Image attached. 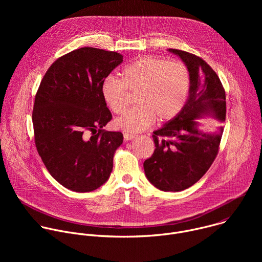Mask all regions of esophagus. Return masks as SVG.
Returning <instances> with one entry per match:
<instances>
[{
  "instance_id": "esophagus-1",
  "label": "esophagus",
  "mask_w": 262,
  "mask_h": 262,
  "mask_svg": "<svg viewBox=\"0 0 262 262\" xmlns=\"http://www.w3.org/2000/svg\"><path fill=\"white\" fill-rule=\"evenodd\" d=\"M137 136L136 135H133V134H127V133H124L123 134V138L125 141H130L133 139H135Z\"/></svg>"
}]
</instances>
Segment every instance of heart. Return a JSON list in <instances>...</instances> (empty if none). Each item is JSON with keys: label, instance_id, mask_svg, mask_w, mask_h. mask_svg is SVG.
<instances>
[{"label": "heart", "instance_id": "obj_1", "mask_svg": "<svg viewBox=\"0 0 262 262\" xmlns=\"http://www.w3.org/2000/svg\"><path fill=\"white\" fill-rule=\"evenodd\" d=\"M190 88V73L180 62L145 56L123 69V79L108 74L101 83L104 102L121 113L127 106V91L141 89L139 105L127 110L114 121L118 129L136 134L150 126L155 119L167 122L182 110Z\"/></svg>", "mask_w": 262, "mask_h": 262}]
</instances>
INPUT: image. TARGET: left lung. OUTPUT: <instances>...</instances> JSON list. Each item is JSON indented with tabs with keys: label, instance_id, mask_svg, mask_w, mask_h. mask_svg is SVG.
<instances>
[{
	"label": "left lung",
	"instance_id": "left-lung-1",
	"mask_svg": "<svg viewBox=\"0 0 262 262\" xmlns=\"http://www.w3.org/2000/svg\"><path fill=\"white\" fill-rule=\"evenodd\" d=\"M178 56L190 73L189 97L180 113L154 132L155 152L144 162L147 179L165 192H179L196 183L213 163L223 135L201 129L197 119L226 118V95L213 69L200 57L169 49Z\"/></svg>",
	"mask_w": 262,
	"mask_h": 262
}]
</instances>
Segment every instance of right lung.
<instances>
[{
	"instance_id": "1",
	"label": "right lung",
	"mask_w": 262,
	"mask_h": 262,
	"mask_svg": "<svg viewBox=\"0 0 262 262\" xmlns=\"http://www.w3.org/2000/svg\"><path fill=\"white\" fill-rule=\"evenodd\" d=\"M123 56L94 48L72 51L46 72L32 114L35 144L50 174L78 193L101 186L123 142L120 132L102 129L112 119L100 87Z\"/></svg>"
}]
</instances>
